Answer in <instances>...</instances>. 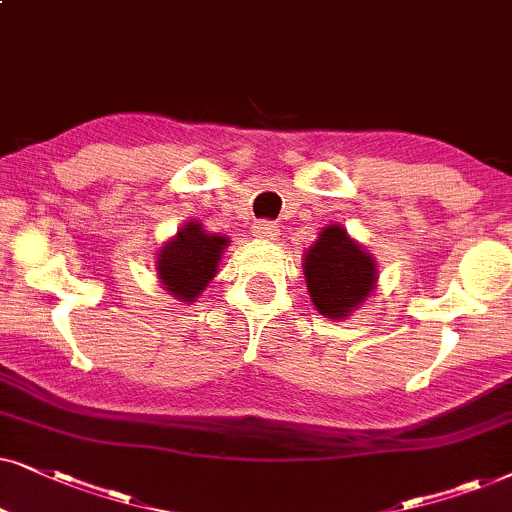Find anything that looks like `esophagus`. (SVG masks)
<instances>
[{
	"label": "esophagus",
	"instance_id": "esophagus-1",
	"mask_svg": "<svg viewBox=\"0 0 512 512\" xmlns=\"http://www.w3.org/2000/svg\"><path fill=\"white\" fill-rule=\"evenodd\" d=\"M252 236L262 238V241H276V238H278V227H276L274 222L262 220V222H257L255 227H252Z\"/></svg>",
	"mask_w": 512,
	"mask_h": 512
}]
</instances>
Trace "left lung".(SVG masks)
I'll list each match as a JSON object with an SVG mask.
<instances>
[{
	"label": "left lung",
	"instance_id": "obj_1",
	"mask_svg": "<svg viewBox=\"0 0 512 512\" xmlns=\"http://www.w3.org/2000/svg\"><path fill=\"white\" fill-rule=\"evenodd\" d=\"M304 278L311 302L325 318H349L377 283V264L342 224H327L304 255Z\"/></svg>",
	"mask_w": 512,
	"mask_h": 512
}]
</instances>
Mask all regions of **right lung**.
Instances as JSON below:
<instances>
[{"label":"right lung","mask_w":512,"mask_h":512,"mask_svg":"<svg viewBox=\"0 0 512 512\" xmlns=\"http://www.w3.org/2000/svg\"><path fill=\"white\" fill-rule=\"evenodd\" d=\"M227 243V236L208 234L203 224L187 222L156 257V274L163 288L175 299L194 302L215 278Z\"/></svg>","instance_id":"add662e5"}]
</instances>
